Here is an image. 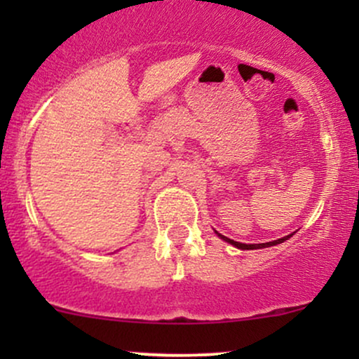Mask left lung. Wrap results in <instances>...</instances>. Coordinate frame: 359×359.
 <instances>
[{
	"instance_id": "obj_1",
	"label": "left lung",
	"mask_w": 359,
	"mask_h": 359,
	"mask_svg": "<svg viewBox=\"0 0 359 359\" xmlns=\"http://www.w3.org/2000/svg\"><path fill=\"white\" fill-rule=\"evenodd\" d=\"M216 234H217V236L221 238L222 241L229 243V245H233L234 248H238V250H259V248H269V246L280 245V243H283V241L288 240V238L292 236V234H288V236H283V238H280V240H275V241H269V243H258V245H246V243H238V241H234V240H229L228 236H222V234H221V233H217V231H216Z\"/></svg>"
}]
</instances>
